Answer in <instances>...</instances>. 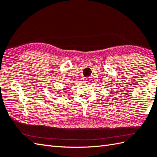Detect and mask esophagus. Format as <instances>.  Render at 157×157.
I'll return each instance as SVG.
<instances>
[{
	"label": "esophagus",
	"mask_w": 157,
	"mask_h": 157,
	"mask_svg": "<svg viewBox=\"0 0 157 157\" xmlns=\"http://www.w3.org/2000/svg\"><path fill=\"white\" fill-rule=\"evenodd\" d=\"M84 82H90V79H89L88 78H85V79L84 80Z\"/></svg>",
	"instance_id": "obj_1"
}]
</instances>
